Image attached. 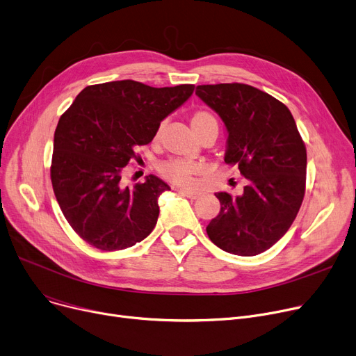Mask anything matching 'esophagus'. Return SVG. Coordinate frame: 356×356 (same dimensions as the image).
Wrapping results in <instances>:
<instances>
[{"mask_svg":"<svg viewBox=\"0 0 356 356\" xmlns=\"http://www.w3.org/2000/svg\"><path fill=\"white\" fill-rule=\"evenodd\" d=\"M177 191H179V194H182V195H185L188 198H191V200H197V198H200L202 195V193L194 191V190H188V188H178Z\"/></svg>","mask_w":356,"mask_h":356,"instance_id":"esophagus-1","label":"esophagus"}]
</instances>
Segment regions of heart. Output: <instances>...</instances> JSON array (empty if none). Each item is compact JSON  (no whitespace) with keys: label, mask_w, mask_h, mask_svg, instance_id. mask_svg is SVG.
<instances>
[{"label":"heart","mask_w":356,"mask_h":356,"mask_svg":"<svg viewBox=\"0 0 356 356\" xmlns=\"http://www.w3.org/2000/svg\"><path fill=\"white\" fill-rule=\"evenodd\" d=\"M213 119H214V116L211 113H208L207 111H195L191 116V127H193L194 132L198 134L204 124ZM162 129H163V123L159 124L156 132H155V136H154L155 140H159V138L162 135ZM197 171H198L197 163H194L191 161H186V159H181V158L166 159L158 165L159 175L163 179L170 181L175 185H190L193 182V178L197 174Z\"/></svg>","instance_id":"1"}]
</instances>
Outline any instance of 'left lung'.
I'll use <instances>...</instances> for the list:
<instances>
[{
  "label": "left lung",
  "mask_w": 356,
  "mask_h": 356,
  "mask_svg": "<svg viewBox=\"0 0 356 356\" xmlns=\"http://www.w3.org/2000/svg\"><path fill=\"white\" fill-rule=\"evenodd\" d=\"M228 132L225 163L247 178L244 194L217 193L221 210L207 225L227 253L257 256L293 224L306 191V146L284 103L244 83L197 86Z\"/></svg>",
  "instance_id": "8db88e82"
}]
</instances>
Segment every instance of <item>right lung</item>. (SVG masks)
I'll use <instances>...</instances> for the list:
<instances>
[{"mask_svg":"<svg viewBox=\"0 0 356 356\" xmlns=\"http://www.w3.org/2000/svg\"><path fill=\"white\" fill-rule=\"evenodd\" d=\"M194 92V85L151 88L118 80L83 89L58 119L50 178L76 234L103 252L128 248L154 229L159 195L170 186L155 175L123 186V166L139 158L161 120Z\"/></svg>","mask_w":356,"mask_h":356,"instance_id":"1","label":"right lung"}]
</instances>
